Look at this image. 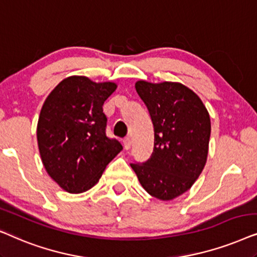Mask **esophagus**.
<instances>
[{"mask_svg": "<svg viewBox=\"0 0 257 257\" xmlns=\"http://www.w3.org/2000/svg\"><path fill=\"white\" fill-rule=\"evenodd\" d=\"M123 146H124V149H125V150L131 149V146H132V140H131V138H125L124 140H123Z\"/></svg>", "mask_w": 257, "mask_h": 257, "instance_id": "esophagus-1", "label": "esophagus"}]
</instances>
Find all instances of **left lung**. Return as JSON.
<instances>
[{
    "mask_svg": "<svg viewBox=\"0 0 257 257\" xmlns=\"http://www.w3.org/2000/svg\"><path fill=\"white\" fill-rule=\"evenodd\" d=\"M154 125V150L132 168L146 191L170 201L190 189L207 162L210 117L201 98L179 82L135 83Z\"/></svg>",
    "mask_w": 257,
    "mask_h": 257,
    "instance_id": "obj_1",
    "label": "left lung"
}]
</instances>
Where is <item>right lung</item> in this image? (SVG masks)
I'll use <instances>...</instances> for the list:
<instances>
[{"instance_id":"obj_1","label":"right lung","mask_w":257,"mask_h":257,"mask_svg":"<svg viewBox=\"0 0 257 257\" xmlns=\"http://www.w3.org/2000/svg\"><path fill=\"white\" fill-rule=\"evenodd\" d=\"M116 88L114 82L70 76L44 101L36 132L40 155L48 175L68 193L93 188L122 150L117 140L105 135L102 108Z\"/></svg>"}]
</instances>
